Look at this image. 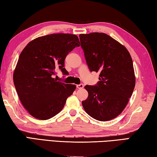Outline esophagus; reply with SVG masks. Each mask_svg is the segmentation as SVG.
<instances>
[{
	"label": "esophagus",
	"instance_id": "esophagus-1",
	"mask_svg": "<svg viewBox=\"0 0 157 157\" xmlns=\"http://www.w3.org/2000/svg\"><path fill=\"white\" fill-rule=\"evenodd\" d=\"M76 86H77V88H78V89H82L84 88V85L82 84H78Z\"/></svg>",
	"mask_w": 157,
	"mask_h": 157
}]
</instances>
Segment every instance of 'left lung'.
<instances>
[{
	"label": "left lung",
	"mask_w": 157,
	"mask_h": 157,
	"mask_svg": "<svg viewBox=\"0 0 157 157\" xmlns=\"http://www.w3.org/2000/svg\"><path fill=\"white\" fill-rule=\"evenodd\" d=\"M79 36L90 71L100 73L96 86H84L89 95L82 106L95 120H112L124 110L134 89L136 78L131 55L123 45L105 33Z\"/></svg>",
	"instance_id": "8db88e82"
}]
</instances>
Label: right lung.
Wrapping results in <instances>:
<instances>
[{
	"label": "right lung",
	"instance_id": "right-lung-1",
	"mask_svg": "<svg viewBox=\"0 0 157 157\" xmlns=\"http://www.w3.org/2000/svg\"><path fill=\"white\" fill-rule=\"evenodd\" d=\"M79 46L72 34H51L37 37L21 52L13 74L18 96L28 112L39 120H48L62 110L75 84L57 82L56 71L63 73L66 57Z\"/></svg>",
	"mask_w": 157,
	"mask_h": 157
}]
</instances>
